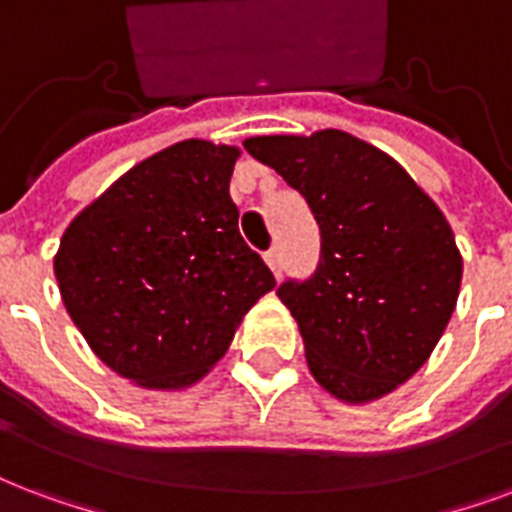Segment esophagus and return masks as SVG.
Wrapping results in <instances>:
<instances>
[{
    "label": "esophagus",
    "instance_id": "34e87169",
    "mask_svg": "<svg viewBox=\"0 0 512 512\" xmlns=\"http://www.w3.org/2000/svg\"><path fill=\"white\" fill-rule=\"evenodd\" d=\"M265 263H268V268H271L276 279L282 276V255H279V249H268V252H265Z\"/></svg>",
    "mask_w": 512,
    "mask_h": 512
}]
</instances>
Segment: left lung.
Returning <instances> with one entry per match:
<instances>
[{
  "instance_id": "1",
  "label": "left lung",
  "mask_w": 512,
  "mask_h": 512,
  "mask_svg": "<svg viewBox=\"0 0 512 512\" xmlns=\"http://www.w3.org/2000/svg\"><path fill=\"white\" fill-rule=\"evenodd\" d=\"M244 150L306 198L322 233L314 276L276 290L311 376L343 403L395 392L456 308L462 255L448 220L395 158L338 128L252 136Z\"/></svg>"
}]
</instances>
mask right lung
Returning <instances> with one entry per match:
<instances>
[{"label":"right lung","instance_id":"1","mask_svg":"<svg viewBox=\"0 0 512 512\" xmlns=\"http://www.w3.org/2000/svg\"><path fill=\"white\" fill-rule=\"evenodd\" d=\"M239 147L185 139L136 163L77 214L53 257L93 354L144 389H185L228 351L276 287L239 233Z\"/></svg>","mask_w":512,"mask_h":512}]
</instances>
